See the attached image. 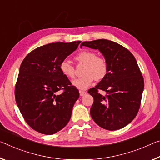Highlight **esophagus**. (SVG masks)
I'll return each instance as SVG.
<instances>
[{
    "instance_id": "1",
    "label": "esophagus",
    "mask_w": 160,
    "mask_h": 160,
    "mask_svg": "<svg viewBox=\"0 0 160 160\" xmlns=\"http://www.w3.org/2000/svg\"><path fill=\"white\" fill-rule=\"evenodd\" d=\"M79 92H80V96L85 95V94L87 93V92H85V91H84V90H80Z\"/></svg>"
}]
</instances>
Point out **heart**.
I'll use <instances>...</instances> for the list:
<instances>
[{
  "label": "heart",
  "mask_w": 160,
  "mask_h": 160,
  "mask_svg": "<svg viewBox=\"0 0 160 160\" xmlns=\"http://www.w3.org/2000/svg\"><path fill=\"white\" fill-rule=\"evenodd\" d=\"M76 61L85 65L82 70V77L72 81V84L78 89L85 90L92 84L94 80H102L108 72V63L104 57L97 55L91 50H82L75 57ZM60 70L68 78H74L75 67L68 60H63L60 63Z\"/></svg>",
  "instance_id": "b5f03b06"
}]
</instances>
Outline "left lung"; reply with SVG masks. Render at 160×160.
Segmentation results:
<instances>
[{
    "label": "left lung",
    "mask_w": 160,
    "mask_h": 160,
    "mask_svg": "<svg viewBox=\"0 0 160 160\" xmlns=\"http://www.w3.org/2000/svg\"><path fill=\"white\" fill-rule=\"evenodd\" d=\"M82 46L98 49L108 63L106 77L88 90L94 99L90 115L103 129L120 130L135 119L141 105L144 79L135 58L122 45L108 40L83 42ZM99 90L107 95H101Z\"/></svg>",
    "instance_id": "8db88e82"
}]
</instances>
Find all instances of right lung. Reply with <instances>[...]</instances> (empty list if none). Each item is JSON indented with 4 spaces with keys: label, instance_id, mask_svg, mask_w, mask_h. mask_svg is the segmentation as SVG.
<instances>
[{
    "label": "right lung",
    "instance_id": "right-lung-1",
    "mask_svg": "<svg viewBox=\"0 0 160 160\" xmlns=\"http://www.w3.org/2000/svg\"><path fill=\"white\" fill-rule=\"evenodd\" d=\"M80 42L42 45L22 60L15 86V98L23 119L32 130L52 135L69 122L79 91L62 75L60 63ZM60 90L62 92L59 93Z\"/></svg>",
    "mask_w": 160,
    "mask_h": 160
}]
</instances>
